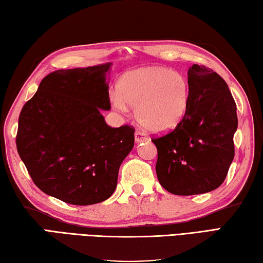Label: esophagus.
I'll list each match as a JSON object with an SVG mask.
<instances>
[{
	"mask_svg": "<svg viewBox=\"0 0 263 263\" xmlns=\"http://www.w3.org/2000/svg\"><path fill=\"white\" fill-rule=\"evenodd\" d=\"M147 140V137H146V135L143 132H141V130H136L135 132V141L137 142V143H140V142H143V141H146Z\"/></svg>",
	"mask_w": 263,
	"mask_h": 263,
	"instance_id": "34e87169",
	"label": "esophagus"
}]
</instances>
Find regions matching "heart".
I'll list each match as a JSON object with an SVG mask.
<instances>
[{
    "mask_svg": "<svg viewBox=\"0 0 263 263\" xmlns=\"http://www.w3.org/2000/svg\"><path fill=\"white\" fill-rule=\"evenodd\" d=\"M190 101V86L182 73L165 67H146L123 76L118 95L112 97L116 110L136 106V119L147 130L168 133L184 119Z\"/></svg>",
    "mask_w": 263,
    "mask_h": 263,
    "instance_id": "heart-1",
    "label": "heart"
}]
</instances>
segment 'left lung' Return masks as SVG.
Returning <instances> with one entry per match:
<instances>
[{
  "label": "left lung",
  "instance_id": "left-lung-1",
  "mask_svg": "<svg viewBox=\"0 0 263 263\" xmlns=\"http://www.w3.org/2000/svg\"><path fill=\"white\" fill-rule=\"evenodd\" d=\"M189 108L175 129L153 137L156 172L163 189L177 196L210 192L224 182L235 157L237 106L227 82L212 68L187 71Z\"/></svg>",
  "mask_w": 263,
  "mask_h": 263
}]
</instances>
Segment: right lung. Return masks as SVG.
<instances>
[{
	"mask_svg": "<svg viewBox=\"0 0 263 263\" xmlns=\"http://www.w3.org/2000/svg\"><path fill=\"white\" fill-rule=\"evenodd\" d=\"M110 64L57 70L42 79L18 120L19 156L40 190L72 205L106 200L132 151L135 128L107 126Z\"/></svg>",
	"mask_w": 263,
	"mask_h": 263,
	"instance_id": "add662e5",
	"label": "right lung"
}]
</instances>
